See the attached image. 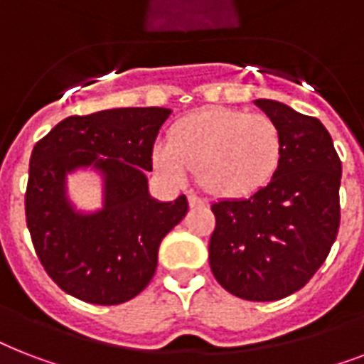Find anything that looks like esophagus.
<instances>
[{
	"mask_svg": "<svg viewBox=\"0 0 364 364\" xmlns=\"http://www.w3.org/2000/svg\"><path fill=\"white\" fill-rule=\"evenodd\" d=\"M188 205L191 208H198V205H205V200L196 196V194H188Z\"/></svg>",
	"mask_w": 364,
	"mask_h": 364,
	"instance_id": "esophagus-1",
	"label": "esophagus"
}]
</instances>
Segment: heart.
<instances>
[{
  "label": "heart",
  "mask_w": 364,
  "mask_h": 364,
  "mask_svg": "<svg viewBox=\"0 0 364 364\" xmlns=\"http://www.w3.org/2000/svg\"><path fill=\"white\" fill-rule=\"evenodd\" d=\"M282 130L264 113L208 107L177 122L154 164L171 181L188 171L213 196L240 198L270 181L282 159Z\"/></svg>",
  "instance_id": "heart-1"
}]
</instances>
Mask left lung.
I'll list each match as a JSON object with an SVG mask.
<instances>
[{
  "label": "left lung",
  "mask_w": 364,
  "mask_h": 364,
  "mask_svg": "<svg viewBox=\"0 0 364 364\" xmlns=\"http://www.w3.org/2000/svg\"><path fill=\"white\" fill-rule=\"evenodd\" d=\"M255 104L282 130V159L266 187L211 205L210 266L228 293L272 302L304 287L327 259L340 227L342 162L316 117L274 100Z\"/></svg>",
  "instance_id": "8db88e82"
}]
</instances>
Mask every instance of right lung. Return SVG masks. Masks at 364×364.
I'll return each instance as SVG.
<instances>
[{"instance_id":"1","label":"right lung","mask_w":364,"mask_h":364,"mask_svg":"<svg viewBox=\"0 0 364 364\" xmlns=\"http://www.w3.org/2000/svg\"><path fill=\"white\" fill-rule=\"evenodd\" d=\"M170 113L121 107L68 117L31 151L28 230L45 272L71 296L122 304L153 279L160 242L188 211L185 194L159 202L147 191L154 139ZM88 165L105 177V208L79 214L65 196V176Z\"/></svg>"}]
</instances>
